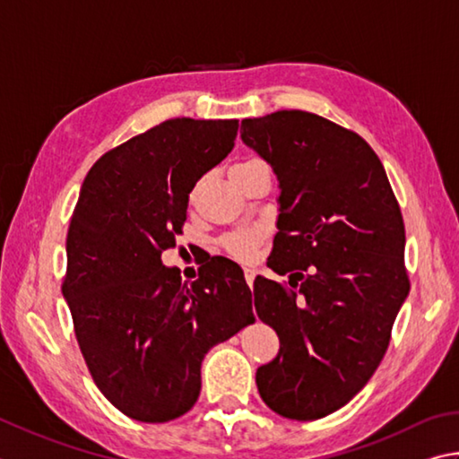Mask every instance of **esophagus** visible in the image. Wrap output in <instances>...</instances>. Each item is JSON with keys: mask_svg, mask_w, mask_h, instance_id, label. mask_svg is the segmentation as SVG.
<instances>
[{"mask_svg": "<svg viewBox=\"0 0 459 459\" xmlns=\"http://www.w3.org/2000/svg\"><path fill=\"white\" fill-rule=\"evenodd\" d=\"M255 269H253V266H247V269H245V279H247V282H248V287H251L253 289V282H255Z\"/></svg>", "mask_w": 459, "mask_h": 459, "instance_id": "obj_1", "label": "esophagus"}]
</instances>
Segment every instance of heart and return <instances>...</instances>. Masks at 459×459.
Returning <instances> with one entry per match:
<instances>
[{"instance_id": "b5f03b06", "label": "heart", "mask_w": 459, "mask_h": 459, "mask_svg": "<svg viewBox=\"0 0 459 459\" xmlns=\"http://www.w3.org/2000/svg\"><path fill=\"white\" fill-rule=\"evenodd\" d=\"M261 164H263V162L255 160V158H248V160L237 162V164L230 169V172L248 170V169H255V166H261ZM255 245H256V235H253V232H240V235H235V237L227 240V248H229V251H230L232 255L238 256V258L253 256Z\"/></svg>"}]
</instances>
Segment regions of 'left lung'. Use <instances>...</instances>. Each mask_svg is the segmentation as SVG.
<instances>
[{"label":"left lung","instance_id":"1","mask_svg":"<svg viewBox=\"0 0 459 459\" xmlns=\"http://www.w3.org/2000/svg\"><path fill=\"white\" fill-rule=\"evenodd\" d=\"M277 174L279 232L255 279L258 319L281 349L256 369L263 402L311 421L351 402L385 355L410 293L402 208L377 154L353 130L303 110L240 124Z\"/></svg>","mask_w":459,"mask_h":459}]
</instances>
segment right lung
Wrapping results in <instances>:
<instances>
[{
	"label": "right lung",
	"instance_id": "right-lung-1",
	"mask_svg": "<svg viewBox=\"0 0 459 459\" xmlns=\"http://www.w3.org/2000/svg\"><path fill=\"white\" fill-rule=\"evenodd\" d=\"M238 120L172 118L108 150L74 208L62 293L91 379L132 420L164 423L201 394L208 349L255 321L243 269L212 256L182 282L177 245L188 195L235 146Z\"/></svg>",
	"mask_w": 459,
	"mask_h": 459
}]
</instances>
